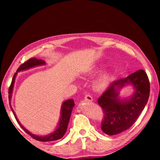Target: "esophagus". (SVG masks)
<instances>
[{
  "label": "esophagus",
  "instance_id": "34e87169",
  "mask_svg": "<svg viewBox=\"0 0 160 160\" xmlns=\"http://www.w3.org/2000/svg\"><path fill=\"white\" fill-rule=\"evenodd\" d=\"M85 101H88V102H92V97L90 95H86L85 97Z\"/></svg>",
  "mask_w": 160,
  "mask_h": 160
}]
</instances>
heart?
Returning <instances> with one entry per match:
<instances>
[{
	"label": "heart",
	"mask_w": 160,
	"mask_h": 160,
	"mask_svg": "<svg viewBox=\"0 0 160 160\" xmlns=\"http://www.w3.org/2000/svg\"><path fill=\"white\" fill-rule=\"evenodd\" d=\"M100 70V68L98 66L94 67L92 68L89 74L94 75L98 72ZM112 81V75L109 72H104L101 75H99L97 79L94 82V88L96 90L102 91L107 89L110 85Z\"/></svg>",
	"instance_id": "obj_1"
}]
</instances>
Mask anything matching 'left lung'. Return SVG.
Instances as JSON below:
<instances>
[{"instance_id": "obj_1", "label": "left lung", "mask_w": 160, "mask_h": 160, "mask_svg": "<svg viewBox=\"0 0 160 160\" xmlns=\"http://www.w3.org/2000/svg\"><path fill=\"white\" fill-rule=\"evenodd\" d=\"M128 84L134 86V92L128 98L121 100L119 98V91ZM149 96L150 82L143 70L113 81L97 101L104 112L102 131L113 135L131 128L144 109Z\"/></svg>"}]
</instances>
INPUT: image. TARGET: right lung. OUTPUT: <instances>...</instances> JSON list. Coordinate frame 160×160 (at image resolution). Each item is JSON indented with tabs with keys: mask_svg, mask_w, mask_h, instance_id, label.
Instances as JSON below:
<instances>
[{
	"mask_svg": "<svg viewBox=\"0 0 160 160\" xmlns=\"http://www.w3.org/2000/svg\"><path fill=\"white\" fill-rule=\"evenodd\" d=\"M45 64H46V62L44 61L41 60V59H37L35 58L29 59L28 61H26L23 64H22L21 66L19 67V68L17 70V72H15L14 75H13L11 85H10L9 88V90H8V94H9L8 98H9V102H10V109H11L13 114H14L15 117L16 118V120H17L18 123L20 124L21 128H22L24 131L27 132V133L30 135L32 138H33L34 139L39 140V141L48 142V141H54V140L61 139V138L65 135V133H66V130L68 128V123L70 121V115H71V113H72V108H73L75 106L73 99H70L66 100V101L63 102V104H62L61 106L60 120H59V123L57 128H56V129L53 132H51V133L48 135H44V136H39V135L32 134V132H30L28 131V130H27L25 127L22 125L20 121H19L17 116H16L15 112L12 109L11 104H10V99H11V97H12V93L13 91V88H14L15 78H16V75L18 74V72L20 71H23V70H28L29 68H32L36 67V66H42V65H45Z\"/></svg>",
	"mask_w": 160,
	"mask_h": 160,
	"instance_id": "add662e5",
	"label": "right lung"
}]
</instances>
